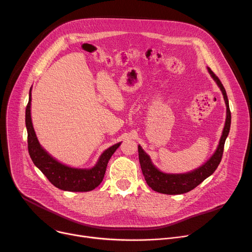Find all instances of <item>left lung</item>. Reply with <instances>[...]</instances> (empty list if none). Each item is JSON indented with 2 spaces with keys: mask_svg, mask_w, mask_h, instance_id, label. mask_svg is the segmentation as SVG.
Wrapping results in <instances>:
<instances>
[{
  "mask_svg": "<svg viewBox=\"0 0 252 252\" xmlns=\"http://www.w3.org/2000/svg\"><path fill=\"white\" fill-rule=\"evenodd\" d=\"M208 72L211 77L214 79L218 87L220 88L226 104V121L225 126L222 131V136L219 141L214 154L210 157V159L204 163L198 168H195L189 172L186 173H167L163 172L153 164L151 157L145 152L143 148L139 145V160L141 164V169L143 175L145 177L148 186L153 190L164 193V194H181L186 193L196 188L199 183H202L206 178L211 176L217 167L219 166L224 151L225 141L229 135L230 126H231V112L229 108V101L226 90L223 86V84L219 80L213 71L208 66Z\"/></svg>",
  "mask_w": 252,
  "mask_h": 252,
  "instance_id": "left-lung-1",
  "label": "left lung"
}]
</instances>
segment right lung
I'll return each instance as SVG.
<instances>
[{
    "label": "right lung",
    "mask_w": 252,
    "mask_h": 252,
    "mask_svg": "<svg viewBox=\"0 0 252 252\" xmlns=\"http://www.w3.org/2000/svg\"><path fill=\"white\" fill-rule=\"evenodd\" d=\"M31 90L25 111V125L28 135V152L37 168L54 186L65 191H90L103 180L107 163L122 142L109 147L99 156L90 168H76L65 165L50 155L40 145L31 120Z\"/></svg>",
    "instance_id": "add662e5"
}]
</instances>
